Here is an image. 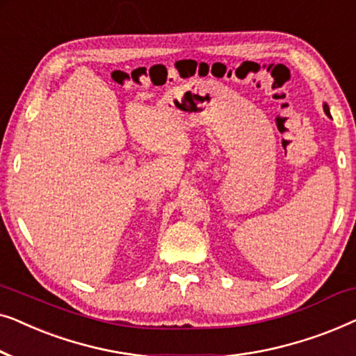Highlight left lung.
Returning <instances> with one entry per match:
<instances>
[{
    "mask_svg": "<svg viewBox=\"0 0 356 356\" xmlns=\"http://www.w3.org/2000/svg\"><path fill=\"white\" fill-rule=\"evenodd\" d=\"M324 111H325V115L330 116V111H329V106H327V104H324Z\"/></svg>",
    "mask_w": 356,
    "mask_h": 356,
    "instance_id": "obj_1",
    "label": "left lung"
}]
</instances>
